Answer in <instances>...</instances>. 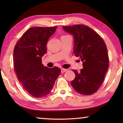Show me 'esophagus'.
Returning a JSON list of instances; mask_svg holds the SVG:
<instances>
[{"mask_svg":"<svg viewBox=\"0 0 123 123\" xmlns=\"http://www.w3.org/2000/svg\"><path fill=\"white\" fill-rule=\"evenodd\" d=\"M67 69H63V68H62V69H61V72L62 73H64L65 72H66L67 71Z\"/></svg>","mask_w":123,"mask_h":123,"instance_id":"34e87169","label":"esophagus"}]
</instances>
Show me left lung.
<instances>
[{
	"label": "left lung",
	"instance_id": "8db88e82",
	"mask_svg": "<svg viewBox=\"0 0 123 123\" xmlns=\"http://www.w3.org/2000/svg\"><path fill=\"white\" fill-rule=\"evenodd\" d=\"M66 32L73 35L74 53L80 57L83 69L71 82L74 90L83 95H91L101 86L109 68V59L105 42L98 33L83 25L63 26Z\"/></svg>",
	"mask_w": 123,
	"mask_h": 123
}]
</instances>
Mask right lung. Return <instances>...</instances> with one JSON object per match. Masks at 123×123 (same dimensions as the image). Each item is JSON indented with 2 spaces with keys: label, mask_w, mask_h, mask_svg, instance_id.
<instances>
[{
  "label": "right lung",
  "mask_w": 123,
  "mask_h": 123,
  "mask_svg": "<svg viewBox=\"0 0 123 123\" xmlns=\"http://www.w3.org/2000/svg\"><path fill=\"white\" fill-rule=\"evenodd\" d=\"M56 28H30L14 46L13 63L17 77L23 88L33 97L48 95L61 73L58 67L49 68L42 64V57L47 52V42Z\"/></svg>",
  "instance_id": "obj_1"
}]
</instances>
